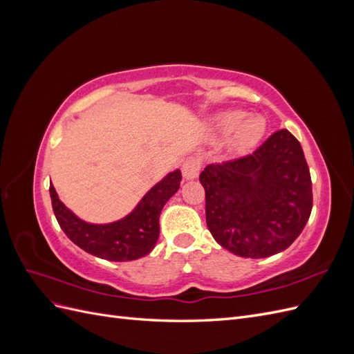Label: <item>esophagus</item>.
<instances>
[{
	"label": "esophagus",
	"instance_id": "obj_1",
	"mask_svg": "<svg viewBox=\"0 0 354 354\" xmlns=\"http://www.w3.org/2000/svg\"><path fill=\"white\" fill-rule=\"evenodd\" d=\"M201 171V160L196 156H189L181 164V173L186 180H194L198 177Z\"/></svg>",
	"mask_w": 354,
	"mask_h": 354
}]
</instances>
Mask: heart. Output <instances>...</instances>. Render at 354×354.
<instances>
[{
    "label": "heart",
    "instance_id": "heart-1",
    "mask_svg": "<svg viewBox=\"0 0 354 354\" xmlns=\"http://www.w3.org/2000/svg\"><path fill=\"white\" fill-rule=\"evenodd\" d=\"M266 133L261 116L245 118L243 112L232 111L218 115L212 122V134L226 138V146L233 153H245L259 143Z\"/></svg>",
    "mask_w": 354,
    "mask_h": 354
}]
</instances>
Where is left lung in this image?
<instances>
[{
	"instance_id": "obj_1",
	"label": "left lung",
	"mask_w": 354,
	"mask_h": 354,
	"mask_svg": "<svg viewBox=\"0 0 354 354\" xmlns=\"http://www.w3.org/2000/svg\"><path fill=\"white\" fill-rule=\"evenodd\" d=\"M199 181L212 238L245 259L286 250L312 212L310 171L301 145L288 130L272 134L252 155L208 165Z\"/></svg>"
}]
</instances>
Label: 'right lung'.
Listing matches in <instances>:
<instances>
[{
	"label": "right lung",
	"instance_id": "add662e5",
	"mask_svg": "<svg viewBox=\"0 0 354 354\" xmlns=\"http://www.w3.org/2000/svg\"><path fill=\"white\" fill-rule=\"evenodd\" d=\"M181 173L174 169L147 192L121 220L94 224L81 220L50 186L51 205L66 236L81 250L109 261H131L151 252L159 238V217L165 203L180 189Z\"/></svg>",
	"mask_w": 354,
	"mask_h": 354
}]
</instances>
